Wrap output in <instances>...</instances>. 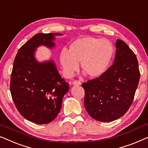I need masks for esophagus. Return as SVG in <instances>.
Listing matches in <instances>:
<instances>
[{
	"instance_id": "esophagus-1",
	"label": "esophagus",
	"mask_w": 148,
	"mask_h": 148,
	"mask_svg": "<svg viewBox=\"0 0 148 148\" xmlns=\"http://www.w3.org/2000/svg\"><path fill=\"white\" fill-rule=\"evenodd\" d=\"M72 84L73 85V86H81V85H82V83L79 82V81H74V82H72Z\"/></svg>"
}]
</instances>
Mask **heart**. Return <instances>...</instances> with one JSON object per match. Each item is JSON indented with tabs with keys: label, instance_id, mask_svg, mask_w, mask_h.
I'll return each mask as SVG.
<instances>
[{
	"label": "heart",
	"instance_id": "heart-1",
	"mask_svg": "<svg viewBox=\"0 0 148 148\" xmlns=\"http://www.w3.org/2000/svg\"><path fill=\"white\" fill-rule=\"evenodd\" d=\"M114 47L107 39L83 36L70 44L69 52L62 50L60 62L66 76L71 77L79 67L90 78L96 79L103 75L110 66Z\"/></svg>",
	"mask_w": 148,
	"mask_h": 148
}]
</instances>
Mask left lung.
<instances>
[{
	"label": "left lung",
	"mask_w": 148,
	"mask_h": 148,
	"mask_svg": "<svg viewBox=\"0 0 148 148\" xmlns=\"http://www.w3.org/2000/svg\"><path fill=\"white\" fill-rule=\"evenodd\" d=\"M114 62L100 77L82 84L84 105L95 120L111 122L123 116L133 102L138 86V61L126 43L116 40Z\"/></svg>",
	"instance_id": "1"
}]
</instances>
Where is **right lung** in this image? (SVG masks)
<instances>
[{
	"mask_svg": "<svg viewBox=\"0 0 148 148\" xmlns=\"http://www.w3.org/2000/svg\"><path fill=\"white\" fill-rule=\"evenodd\" d=\"M58 33L36 34L18 50L14 60L10 90L20 114L27 121L47 124L57 116L62 98L69 90L52 58L38 61L37 48H55Z\"/></svg>",
	"mask_w": 148,
	"mask_h": 148,
	"instance_id": "add662e5",
	"label": "right lung"
}]
</instances>
